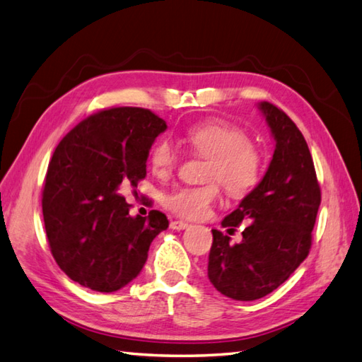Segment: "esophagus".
<instances>
[{
	"label": "esophagus",
	"mask_w": 362,
	"mask_h": 362,
	"mask_svg": "<svg viewBox=\"0 0 362 362\" xmlns=\"http://www.w3.org/2000/svg\"><path fill=\"white\" fill-rule=\"evenodd\" d=\"M170 228L175 229V230H184V229L189 228V223H186V221H172Z\"/></svg>",
	"instance_id": "1"
}]
</instances>
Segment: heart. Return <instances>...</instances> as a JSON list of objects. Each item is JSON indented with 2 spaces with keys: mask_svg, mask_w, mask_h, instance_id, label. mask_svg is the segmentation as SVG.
I'll return each mask as SVG.
<instances>
[{
  "mask_svg": "<svg viewBox=\"0 0 362 362\" xmlns=\"http://www.w3.org/2000/svg\"><path fill=\"white\" fill-rule=\"evenodd\" d=\"M184 141L195 155L207 158L203 186H186L164 198L167 211L181 218L197 220L207 215L220 197V186L234 198L246 197L262 180L264 158L262 150L249 142L242 128L223 120H204L187 128ZM178 150L168 139H160L150 151L151 170L168 178L178 167Z\"/></svg>",
  "mask_w": 362,
  "mask_h": 362,
  "instance_id": "heart-1",
  "label": "heart"
}]
</instances>
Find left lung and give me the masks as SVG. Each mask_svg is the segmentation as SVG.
<instances>
[{"label": "left lung", "instance_id": "8db88e82", "mask_svg": "<svg viewBox=\"0 0 362 362\" xmlns=\"http://www.w3.org/2000/svg\"><path fill=\"white\" fill-rule=\"evenodd\" d=\"M259 108L274 136L271 164L251 194L221 221L235 230L247 221L243 240L212 229L207 276L221 294L255 300L272 293L307 259L320 206V187L303 134L282 110L269 102Z\"/></svg>", "mask_w": 362, "mask_h": 362}]
</instances>
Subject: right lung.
Segmentation results:
<instances>
[{
  "label": "right lung",
  "mask_w": 362,
  "mask_h": 362,
  "mask_svg": "<svg viewBox=\"0 0 362 362\" xmlns=\"http://www.w3.org/2000/svg\"><path fill=\"white\" fill-rule=\"evenodd\" d=\"M164 119L138 107L102 110L60 141L47 167L43 220L52 257L65 274L99 293H113L138 277L167 216L130 215L119 194L138 187Z\"/></svg>",
  "instance_id": "obj_1"
}]
</instances>
